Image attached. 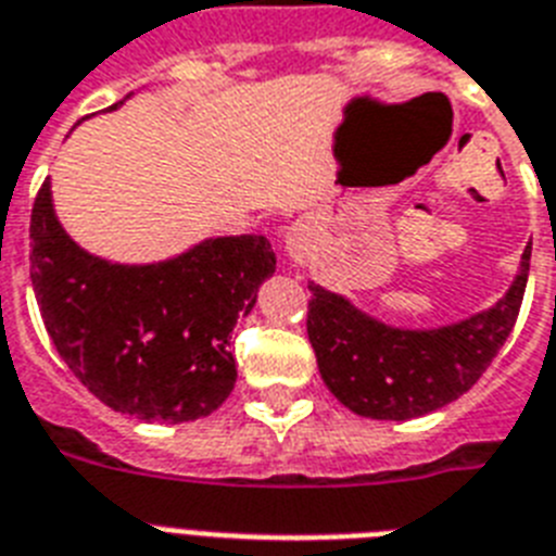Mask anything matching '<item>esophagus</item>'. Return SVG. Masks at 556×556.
<instances>
[{
    "mask_svg": "<svg viewBox=\"0 0 556 556\" xmlns=\"http://www.w3.org/2000/svg\"><path fill=\"white\" fill-rule=\"evenodd\" d=\"M312 247H315V229H312L309 222H295L287 229L283 236V250H287L289 261L295 267H304L312 255Z\"/></svg>",
    "mask_w": 556,
    "mask_h": 556,
    "instance_id": "34e87169",
    "label": "esophagus"
}]
</instances>
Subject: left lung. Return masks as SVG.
Instances as JSON below:
<instances>
[{
	"label": "left lung",
	"mask_w": 556,
	"mask_h": 556,
	"mask_svg": "<svg viewBox=\"0 0 556 556\" xmlns=\"http://www.w3.org/2000/svg\"><path fill=\"white\" fill-rule=\"evenodd\" d=\"M529 261L531 244L497 304L432 329L392 327L312 281L306 334L320 378L346 409L371 420H412L443 409L475 387L515 329Z\"/></svg>",
	"instance_id": "8db88e82"
}]
</instances>
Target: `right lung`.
Returning a JSON list of instances; mask_svg holds the SVG:
<instances>
[{
  "label": "right lung",
  "instance_id": "right-lung-1",
  "mask_svg": "<svg viewBox=\"0 0 556 556\" xmlns=\"http://www.w3.org/2000/svg\"><path fill=\"white\" fill-rule=\"evenodd\" d=\"M273 273L264 236L204 238L173 258L116 264L64 232L50 178L34 201L30 281L50 341L104 406L147 424L199 420L227 401L238 378L229 332Z\"/></svg>",
  "mask_w": 556,
  "mask_h": 556
}]
</instances>
